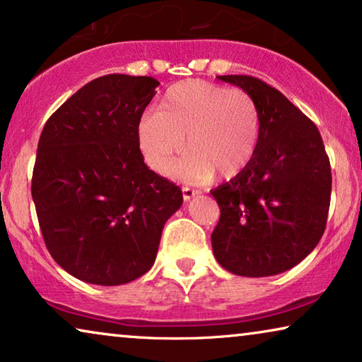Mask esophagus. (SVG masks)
Here are the masks:
<instances>
[{
	"label": "esophagus",
	"instance_id": "1",
	"mask_svg": "<svg viewBox=\"0 0 362 362\" xmlns=\"http://www.w3.org/2000/svg\"><path fill=\"white\" fill-rule=\"evenodd\" d=\"M196 194H197L196 189H192L189 186H182V197H185V201H191Z\"/></svg>",
	"mask_w": 362,
	"mask_h": 362
}]
</instances>
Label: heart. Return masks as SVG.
Masks as SVG:
<instances>
[{
    "label": "heart",
    "mask_w": 362,
    "mask_h": 362,
    "mask_svg": "<svg viewBox=\"0 0 362 362\" xmlns=\"http://www.w3.org/2000/svg\"><path fill=\"white\" fill-rule=\"evenodd\" d=\"M259 135V108L250 93L194 78L168 88L156 113L143 118L138 148L148 168L165 175L186 138L189 155L175 168V176L206 181L217 173L229 180L249 165Z\"/></svg>",
    "instance_id": "1"
}]
</instances>
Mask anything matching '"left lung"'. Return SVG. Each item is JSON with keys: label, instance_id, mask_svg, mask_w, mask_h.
<instances>
[{"label": "left lung", "instance_id": "obj_1", "mask_svg": "<svg viewBox=\"0 0 362 362\" xmlns=\"http://www.w3.org/2000/svg\"><path fill=\"white\" fill-rule=\"evenodd\" d=\"M250 93L260 115L249 165L211 191L221 209L212 250L234 275L270 276L300 264L328 219L331 166L318 128L284 93L252 76H219Z\"/></svg>", "mask_w": 362, "mask_h": 362}]
</instances>
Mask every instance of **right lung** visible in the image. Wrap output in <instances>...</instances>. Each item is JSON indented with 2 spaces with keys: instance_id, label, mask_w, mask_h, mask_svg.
Instances as JSON below:
<instances>
[{
  "instance_id": "add662e5",
  "label": "right lung",
  "mask_w": 362,
  "mask_h": 362,
  "mask_svg": "<svg viewBox=\"0 0 362 362\" xmlns=\"http://www.w3.org/2000/svg\"><path fill=\"white\" fill-rule=\"evenodd\" d=\"M160 82L108 74L49 117L31 192L44 242L67 274L123 285L151 269L182 192L145 165L138 125Z\"/></svg>"
}]
</instances>
